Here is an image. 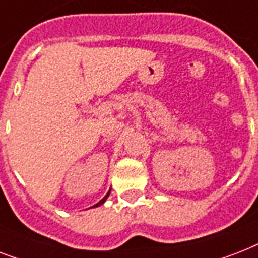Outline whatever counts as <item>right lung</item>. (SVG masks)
Listing matches in <instances>:
<instances>
[{
    "label": "right lung",
    "mask_w": 258,
    "mask_h": 258,
    "mask_svg": "<svg viewBox=\"0 0 258 258\" xmlns=\"http://www.w3.org/2000/svg\"><path fill=\"white\" fill-rule=\"evenodd\" d=\"M109 191H111V190H109ZM109 191H108V192H107V196H105V197H104V198H103V200H101V201H99V202H97V204H96V205H95V208H96V206H99V205H101V204H104V202H105V200H107V197H108V196H109Z\"/></svg>",
    "instance_id": "add662e5"
}]
</instances>
